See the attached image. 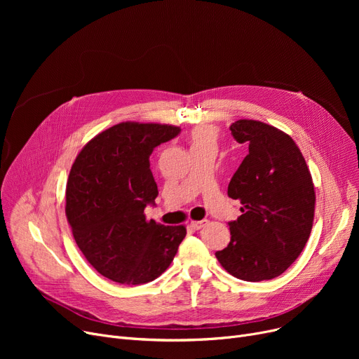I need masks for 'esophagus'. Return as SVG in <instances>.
Listing matches in <instances>:
<instances>
[{"instance_id": "obj_1", "label": "esophagus", "mask_w": 359, "mask_h": 359, "mask_svg": "<svg viewBox=\"0 0 359 359\" xmlns=\"http://www.w3.org/2000/svg\"><path fill=\"white\" fill-rule=\"evenodd\" d=\"M206 222H208L206 219H202V221H191L189 227H191L192 230H201L202 227H205Z\"/></svg>"}]
</instances>
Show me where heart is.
I'll return each mask as SVG.
<instances>
[{
  "label": "heart",
  "mask_w": 359,
  "mask_h": 359,
  "mask_svg": "<svg viewBox=\"0 0 359 359\" xmlns=\"http://www.w3.org/2000/svg\"><path fill=\"white\" fill-rule=\"evenodd\" d=\"M191 140L194 145H201V144H215L217 141V132L215 129L210 126H199L195 128L191 134Z\"/></svg>",
  "instance_id": "1"
}]
</instances>
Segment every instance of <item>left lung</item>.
<instances>
[{
    "instance_id": "8db88e82",
    "label": "left lung",
    "mask_w": 359,
    "mask_h": 359,
    "mask_svg": "<svg viewBox=\"0 0 359 359\" xmlns=\"http://www.w3.org/2000/svg\"><path fill=\"white\" fill-rule=\"evenodd\" d=\"M230 129L237 142L249 144V154L227 192L240 201L243 214L229 222L230 243L215 256L238 279H272L292 265L310 237L313 179L299 148L284 130L253 119H238Z\"/></svg>"
}]
</instances>
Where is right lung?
Wrapping results in <instances>:
<instances>
[{"label": "right lung", "mask_w": 359, "mask_h": 359, "mask_svg": "<svg viewBox=\"0 0 359 359\" xmlns=\"http://www.w3.org/2000/svg\"><path fill=\"white\" fill-rule=\"evenodd\" d=\"M179 126L121 122L90 140L67 182L65 214L79 249L103 276L123 285L158 278L173 262L184 225L147 219L158 195L149 156Z\"/></svg>", "instance_id": "right-lung-1"}]
</instances>
